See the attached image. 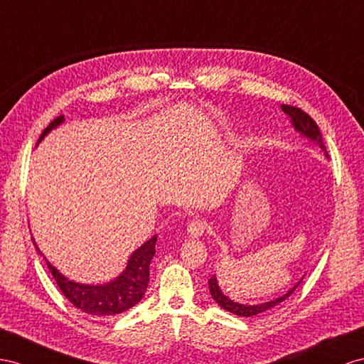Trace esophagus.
I'll return each instance as SVG.
<instances>
[{
	"label": "esophagus",
	"instance_id": "esophagus-1",
	"mask_svg": "<svg viewBox=\"0 0 364 364\" xmlns=\"http://www.w3.org/2000/svg\"><path fill=\"white\" fill-rule=\"evenodd\" d=\"M206 230V221L201 218H193L188 223V232L191 237H200Z\"/></svg>",
	"mask_w": 364,
	"mask_h": 364
}]
</instances>
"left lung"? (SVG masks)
I'll use <instances>...</instances> for the list:
<instances>
[{"mask_svg": "<svg viewBox=\"0 0 364 364\" xmlns=\"http://www.w3.org/2000/svg\"><path fill=\"white\" fill-rule=\"evenodd\" d=\"M282 109H283V112H284L286 115L291 117L292 124L295 126L296 130H300L301 134H304L306 136H309L311 139H315V141L318 143V146L323 149V151H326V146L323 143L320 129H318V126H316V123L312 119L311 115H307L306 112L303 109H300V107L289 106V105H283ZM296 286L292 287L291 291H289L286 295L277 298V300H272V301H269V303H263V304L247 306V304H238L235 301L229 300V298L223 295V292L220 291L215 275H212L209 278V289H210V294L213 296V300H215L223 307V309H226V311L235 314V315H240V316H254V315H258V314L272 309L274 306H277L278 303H282V301L286 300V298L291 296L294 294L295 289H296Z\"/></svg>", "mask_w": 364, "mask_h": 364, "instance_id": "1", "label": "left lung"}]
</instances>
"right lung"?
Masks as SVG:
<instances>
[{
    "instance_id": "obj_1",
    "label": "right lung",
    "mask_w": 364,
    "mask_h": 364,
    "mask_svg": "<svg viewBox=\"0 0 364 364\" xmlns=\"http://www.w3.org/2000/svg\"><path fill=\"white\" fill-rule=\"evenodd\" d=\"M63 119V115L55 118L52 123L43 130L38 143L50 129L58 126ZM155 245L156 237H152L147 243H144L132 254L123 274L112 283L102 286H86L73 283L66 277H63L49 262H46V264H48L55 283L60 287L63 295L66 296L77 309L89 315L110 316L126 312L143 298L149 283V264H151V259L155 254ZM36 250L40 252L38 247H36ZM40 255L43 254L40 252Z\"/></svg>"
}]
</instances>
